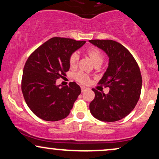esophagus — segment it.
I'll return each mask as SVG.
<instances>
[{
	"label": "esophagus",
	"mask_w": 159,
	"mask_h": 159,
	"mask_svg": "<svg viewBox=\"0 0 159 159\" xmlns=\"http://www.w3.org/2000/svg\"><path fill=\"white\" fill-rule=\"evenodd\" d=\"M81 91H82V92H84V91L87 89V87H84V86H81Z\"/></svg>",
	"instance_id": "1"
}]
</instances>
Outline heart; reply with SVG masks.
<instances>
[{
    "instance_id": "heart-1",
    "label": "heart",
    "mask_w": 159,
    "mask_h": 159,
    "mask_svg": "<svg viewBox=\"0 0 159 159\" xmlns=\"http://www.w3.org/2000/svg\"><path fill=\"white\" fill-rule=\"evenodd\" d=\"M87 54L90 56L91 61H93L94 64L97 63H102L104 57L102 53L101 52L99 49L96 48H90L87 49ZM78 60H79V55H78V53H72L69 57V64L72 67H75L78 64ZM75 79L82 84H87L89 82V77L83 72H78L76 74Z\"/></svg>"
}]
</instances>
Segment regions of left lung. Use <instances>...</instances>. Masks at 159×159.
I'll return each instance as SVG.
<instances>
[{
	"mask_svg": "<svg viewBox=\"0 0 159 159\" xmlns=\"http://www.w3.org/2000/svg\"><path fill=\"white\" fill-rule=\"evenodd\" d=\"M109 57L108 66L98 84L109 87L107 94L93 89L90 111L96 119L115 122L131 113L139 100L142 77L138 63L123 45L111 39L90 40Z\"/></svg>",
	"mask_w": 159,
	"mask_h": 159,
	"instance_id": "left-lung-1",
	"label": "left lung"
}]
</instances>
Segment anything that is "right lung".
<instances>
[{
    "instance_id": "obj_1",
    "label": "right lung",
    "mask_w": 159,
    "mask_h": 159,
    "mask_svg": "<svg viewBox=\"0 0 159 159\" xmlns=\"http://www.w3.org/2000/svg\"><path fill=\"white\" fill-rule=\"evenodd\" d=\"M85 43L68 38H52L27 60L21 91L27 106L40 119L58 121L70 113L81 94V87L75 82H71L69 86L57 85L56 81L66 76L70 67L71 54Z\"/></svg>"
}]
</instances>
